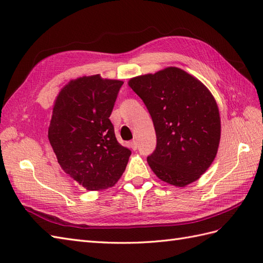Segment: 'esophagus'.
Masks as SVG:
<instances>
[{"instance_id": "obj_1", "label": "esophagus", "mask_w": 263, "mask_h": 263, "mask_svg": "<svg viewBox=\"0 0 263 263\" xmlns=\"http://www.w3.org/2000/svg\"><path fill=\"white\" fill-rule=\"evenodd\" d=\"M130 146L132 148V150H137V148H138V143H137L136 140H133V141H131V142H130Z\"/></svg>"}]
</instances>
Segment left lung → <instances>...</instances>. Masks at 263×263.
<instances>
[{"label":"left lung","instance_id":"1","mask_svg":"<svg viewBox=\"0 0 263 263\" xmlns=\"http://www.w3.org/2000/svg\"><path fill=\"white\" fill-rule=\"evenodd\" d=\"M157 134L154 154L146 158L158 178L185 187L200 178L214 161L221 139V118L211 90L178 67L131 78Z\"/></svg>","mask_w":263,"mask_h":263}]
</instances>
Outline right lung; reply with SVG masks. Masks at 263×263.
Instances as JSON below:
<instances>
[{
  "mask_svg": "<svg viewBox=\"0 0 263 263\" xmlns=\"http://www.w3.org/2000/svg\"><path fill=\"white\" fill-rule=\"evenodd\" d=\"M123 82L101 75L71 79L54 100L48 139L64 172L87 191L114 186L131 156L109 121Z\"/></svg>",
  "mask_w": 263,
  "mask_h": 263,
  "instance_id": "1",
  "label": "right lung"
}]
</instances>
